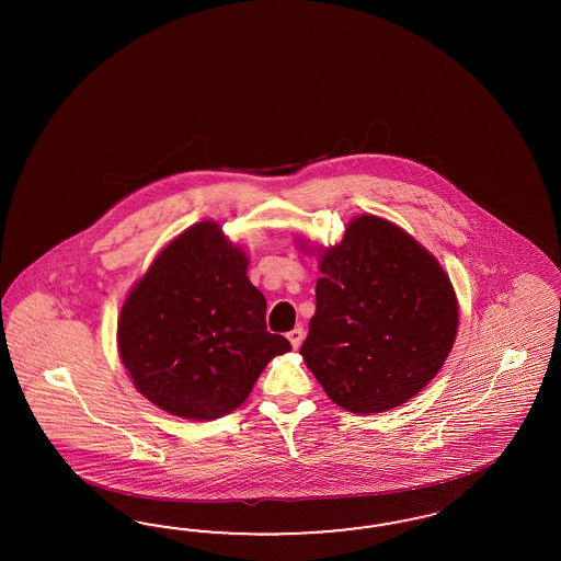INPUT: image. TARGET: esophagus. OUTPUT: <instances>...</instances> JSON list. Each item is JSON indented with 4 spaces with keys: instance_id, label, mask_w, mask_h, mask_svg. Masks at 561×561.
I'll return each mask as SVG.
<instances>
[{
    "instance_id": "1",
    "label": "esophagus",
    "mask_w": 561,
    "mask_h": 561,
    "mask_svg": "<svg viewBox=\"0 0 561 561\" xmlns=\"http://www.w3.org/2000/svg\"><path fill=\"white\" fill-rule=\"evenodd\" d=\"M289 343H291V347L294 350H298L300 345H302V340H305V329L302 327H296V329H291L288 333Z\"/></svg>"
}]
</instances>
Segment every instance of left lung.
I'll list each match as a JSON object with an SVG mask.
<instances>
[{
  "label": "left lung",
  "mask_w": 561,
  "mask_h": 561,
  "mask_svg": "<svg viewBox=\"0 0 561 561\" xmlns=\"http://www.w3.org/2000/svg\"><path fill=\"white\" fill-rule=\"evenodd\" d=\"M317 253V310L300 354L327 397L373 415L408 403L440 373L459 300L438 259L397 224L362 214Z\"/></svg>",
  "instance_id": "1"
}]
</instances>
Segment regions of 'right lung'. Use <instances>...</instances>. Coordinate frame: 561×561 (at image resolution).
<instances>
[{
  "mask_svg": "<svg viewBox=\"0 0 561 561\" xmlns=\"http://www.w3.org/2000/svg\"><path fill=\"white\" fill-rule=\"evenodd\" d=\"M249 256L218 221L172 238L129 289L119 357L137 392L183 420H218L247 401L273 357L291 350L265 324Z\"/></svg>",
  "mask_w": 561,
  "mask_h": 561,
  "instance_id": "add662e5",
  "label": "right lung"
}]
</instances>
